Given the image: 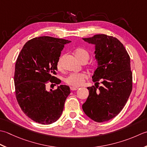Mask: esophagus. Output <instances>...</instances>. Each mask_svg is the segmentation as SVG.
Masks as SVG:
<instances>
[{"mask_svg":"<svg viewBox=\"0 0 147 147\" xmlns=\"http://www.w3.org/2000/svg\"><path fill=\"white\" fill-rule=\"evenodd\" d=\"M78 89H79V88H78L77 87H74V86L70 87V89L71 91H76V90H77Z\"/></svg>","mask_w":147,"mask_h":147,"instance_id":"34e87169","label":"esophagus"}]
</instances>
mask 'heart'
<instances>
[{"instance_id":"1","label":"heart","mask_w":147,"mask_h":147,"mask_svg":"<svg viewBox=\"0 0 147 147\" xmlns=\"http://www.w3.org/2000/svg\"><path fill=\"white\" fill-rule=\"evenodd\" d=\"M75 56L79 61H81L83 59H86L87 61L89 58V54L88 51L83 48H78L75 51ZM57 68L58 70H61L62 68V58H59L57 62ZM87 76L84 73H73L70 74L65 79V82L67 84L78 87L82 86L85 80L86 79Z\"/></svg>"}]
</instances>
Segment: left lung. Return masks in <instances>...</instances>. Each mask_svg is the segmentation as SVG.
Returning a JSON list of instances; mask_svg holds the SVG:
<instances>
[{"mask_svg":"<svg viewBox=\"0 0 147 147\" xmlns=\"http://www.w3.org/2000/svg\"><path fill=\"white\" fill-rule=\"evenodd\" d=\"M83 40L95 45L98 67L92 77L95 86L88 88L89 96L82 109L94 121L106 122L121 112L132 91L130 57L123 44L112 36L98 34ZM100 80L102 85L99 86Z\"/></svg>","mask_w":147,"mask_h":147,"instance_id":"obj_1","label":"left lung"}]
</instances>
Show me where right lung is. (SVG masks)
<instances>
[{
	"label": "right lung",
	"mask_w": 147,
	"mask_h": 147,
	"mask_svg": "<svg viewBox=\"0 0 147 147\" xmlns=\"http://www.w3.org/2000/svg\"><path fill=\"white\" fill-rule=\"evenodd\" d=\"M70 42L49 36L35 37L24 45L18 56L14 77L16 100L24 113L39 124H51L60 117L70 93L66 85L46 90L49 82L61 83L54 75L61 51Z\"/></svg>",
	"instance_id": "right-lung-1"
}]
</instances>
